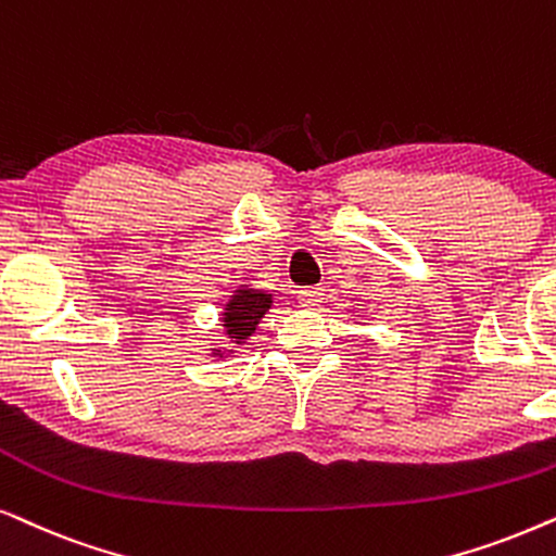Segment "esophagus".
I'll return each mask as SVG.
<instances>
[{
	"instance_id": "34e87169",
	"label": "esophagus",
	"mask_w": 556,
	"mask_h": 556,
	"mask_svg": "<svg viewBox=\"0 0 556 556\" xmlns=\"http://www.w3.org/2000/svg\"><path fill=\"white\" fill-rule=\"evenodd\" d=\"M298 302L302 307H315L317 302H323V290L320 287H305V290H298Z\"/></svg>"
}]
</instances>
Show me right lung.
Returning <instances> with one entry per match:
<instances>
[{"instance_id":"obj_1","label":"right lung","mask_w":556,"mask_h":556,"mask_svg":"<svg viewBox=\"0 0 556 556\" xmlns=\"http://www.w3.org/2000/svg\"><path fill=\"white\" fill-rule=\"evenodd\" d=\"M271 307V294H266L262 290H249V287H241L231 294V300L226 302L224 309V330L226 336L233 340L236 345H241L251 332L256 330V325L262 317L269 313ZM224 355V353H216Z\"/></svg>"}]
</instances>
